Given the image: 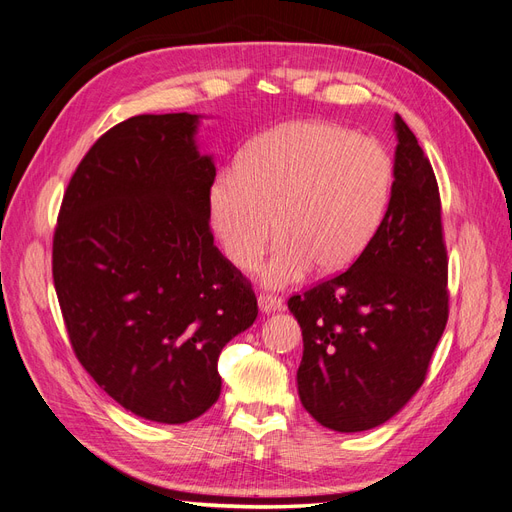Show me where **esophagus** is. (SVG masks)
Returning a JSON list of instances; mask_svg holds the SVG:
<instances>
[{"mask_svg":"<svg viewBox=\"0 0 512 512\" xmlns=\"http://www.w3.org/2000/svg\"><path fill=\"white\" fill-rule=\"evenodd\" d=\"M257 302H259L261 312H274V310L283 308V300H280L274 293H259Z\"/></svg>","mask_w":512,"mask_h":512,"instance_id":"34e87169","label":"esophagus"}]
</instances>
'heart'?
Masks as SVG:
<instances>
[{"label":"heart","mask_w":512,"mask_h":512,"mask_svg":"<svg viewBox=\"0 0 512 512\" xmlns=\"http://www.w3.org/2000/svg\"><path fill=\"white\" fill-rule=\"evenodd\" d=\"M393 161L383 144L325 121H293L257 136L236 170L221 172L208 214L225 257L287 287L312 268L338 272L364 253L393 195Z\"/></svg>","instance_id":"1"}]
</instances>
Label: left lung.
I'll return each instance as SVG.
<instances>
[{"label":"left lung","instance_id":"8db88e82","mask_svg":"<svg viewBox=\"0 0 512 512\" xmlns=\"http://www.w3.org/2000/svg\"><path fill=\"white\" fill-rule=\"evenodd\" d=\"M398 148L389 210L351 268L295 293L304 338L298 391L334 432L385 423L423 385L449 319V257L436 176L395 114Z\"/></svg>","mask_w":512,"mask_h":512}]
</instances>
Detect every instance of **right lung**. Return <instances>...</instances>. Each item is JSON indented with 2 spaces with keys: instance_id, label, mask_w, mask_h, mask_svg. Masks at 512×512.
<instances>
[{
  "instance_id": "obj_1",
  "label": "right lung",
  "mask_w": 512,
  "mask_h": 512,
  "mask_svg": "<svg viewBox=\"0 0 512 512\" xmlns=\"http://www.w3.org/2000/svg\"><path fill=\"white\" fill-rule=\"evenodd\" d=\"M197 117L140 114L108 129L63 193L53 280L72 349L112 400L157 423L193 421L219 400L223 346L257 298L214 246V163Z\"/></svg>"
}]
</instances>
